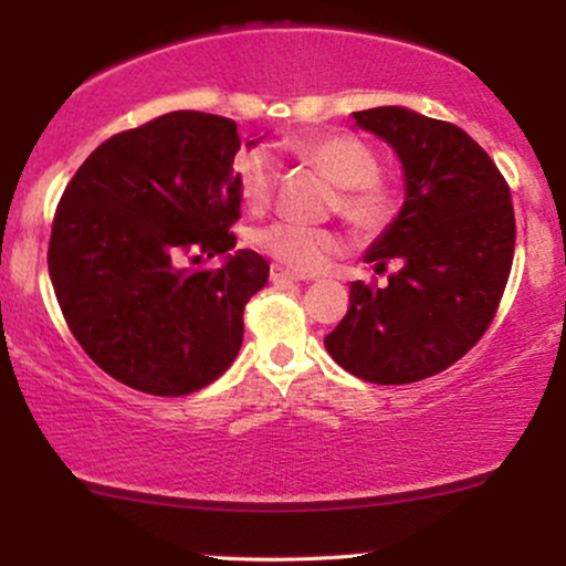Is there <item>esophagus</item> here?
Instances as JSON below:
<instances>
[{
	"label": "esophagus",
	"instance_id": "obj_1",
	"mask_svg": "<svg viewBox=\"0 0 566 566\" xmlns=\"http://www.w3.org/2000/svg\"><path fill=\"white\" fill-rule=\"evenodd\" d=\"M271 282H308V276L297 274V271H287L282 265H271Z\"/></svg>",
	"mask_w": 566,
	"mask_h": 566
}]
</instances>
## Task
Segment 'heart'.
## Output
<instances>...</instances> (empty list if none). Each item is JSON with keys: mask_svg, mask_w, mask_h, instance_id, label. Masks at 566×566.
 <instances>
[{"mask_svg": "<svg viewBox=\"0 0 566 566\" xmlns=\"http://www.w3.org/2000/svg\"><path fill=\"white\" fill-rule=\"evenodd\" d=\"M292 157L316 167L324 178L333 180L337 193L333 210L361 237H380L401 216L399 186L380 178V159L365 140L350 133H311L287 143ZM239 197L250 210L261 212L271 205L276 188V165L261 148H247L233 159ZM252 242L276 263L295 271H316L337 252L340 239L329 229L279 223L255 231Z\"/></svg>", "mask_w": 566, "mask_h": 566, "instance_id": "heart-1", "label": "heart"}]
</instances>
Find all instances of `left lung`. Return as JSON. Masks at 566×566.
<instances>
[{"label":"left lung","mask_w":566,"mask_h":566,"mask_svg":"<svg viewBox=\"0 0 566 566\" xmlns=\"http://www.w3.org/2000/svg\"><path fill=\"white\" fill-rule=\"evenodd\" d=\"M399 154L401 216L369 250L388 287L354 282L343 322L324 337L356 378L401 386L452 367L482 340L511 276L516 218L511 188L490 154L452 122L399 106L354 114Z\"/></svg>","instance_id":"left-lung-1"}]
</instances>
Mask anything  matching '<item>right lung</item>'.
<instances>
[{"instance_id":"add662e5","label":"right lung","mask_w":566,"mask_h":566,"mask_svg":"<svg viewBox=\"0 0 566 566\" xmlns=\"http://www.w3.org/2000/svg\"><path fill=\"white\" fill-rule=\"evenodd\" d=\"M239 146L226 116H157L103 140L57 201L48 269L63 319L135 391L193 394L237 359L269 263L252 250L197 263L237 244Z\"/></svg>"}]
</instances>
